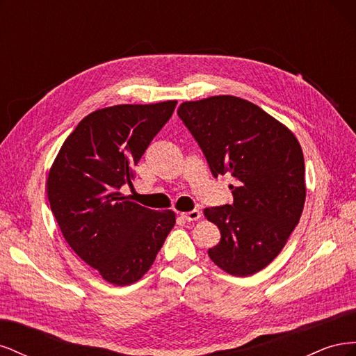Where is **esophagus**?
Wrapping results in <instances>:
<instances>
[{
	"label": "esophagus",
	"mask_w": 356,
	"mask_h": 356,
	"mask_svg": "<svg viewBox=\"0 0 356 356\" xmlns=\"http://www.w3.org/2000/svg\"><path fill=\"white\" fill-rule=\"evenodd\" d=\"M181 217L184 218L186 221H197V220H200V217H202V212L197 211V209H193V211H190V212H182Z\"/></svg>",
	"instance_id": "obj_1"
}]
</instances>
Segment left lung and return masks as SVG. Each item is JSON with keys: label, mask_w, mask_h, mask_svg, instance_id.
Returning <instances> with one entry per match:
<instances>
[{"label": "left lung", "mask_w": 356, "mask_h": 356, "mask_svg": "<svg viewBox=\"0 0 356 356\" xmlns=\"http://www.w3.org/2000/svg\"><path fill=\"white\" fill-rule=\"evenodd\" d=\"M178 115L212 175L230 174L236 181L232 204L203 211L221 233L209 258L233 276L263 270L305 208V157L296 135L258 105L230 95L182 102Z\"/></svg>", "instance_id": "left-lung-1"}]
</instances>
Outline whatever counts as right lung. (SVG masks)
I'll return each instance as SVG.
<instances>
[{
  "mask_svg": "<svg viewBox=\"0 0 356 356\" xmlns=\"http://www.w3.org/2000/svg\"><path fill=\"white\" fill-rule=\"evenodd\" d=\"M177 101L122 104L86 115L62 144L47 178V197L63 238L84 263L117 286L153 266L175 212L153 211L120 193L175 110Z\"/></svg>",
  "mask_w": 356,
  "mask_h": 356,
  "instance_id": "1",
  "label": "right lung"
}]
</instances>
